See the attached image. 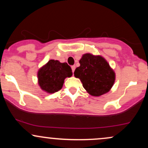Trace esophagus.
<instances>
[{"label":"esophagus","mask_w":148,"mask_h":148,"mask_svg":"<svg viewBox=\"0 0 148 148\" xmlns=\"http://www.w3.org/2000/svg\"><path fill=\"white\" fill-rule=\"evenodd\" d=\"M75 68H76L75 65H73V66H72V72H73V73H74V70H75Z\"/></svg>","instance_id":"obj_1"}]
</instances>
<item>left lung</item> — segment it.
<instances>
[{"label": "left lung", "mask_w": 148, "mask_h": 148, "mask_svg": "<svg viewBox=\"0 0 148 148\" xmlns=\"http://www.w3.org/2000/svg\"><path fill=\"white\" fill-rule=\"evenodd\" d=\"M79 63L74 71V76L80 79L90 95L100 96L111 90L115 81V73L103 58L86 53Z\"/></svg>", "instance_id": "obj_1"}]
</instances>
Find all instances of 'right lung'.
<instances>
[{
  "mask_svg": "<svg viewBox=\"0 0 148 148\" xmlns=\"http://www.w3.org/2000/svg\"><path fill=\"white\" fill-rule=\"evenodd\" d=\"M72 71L67 62L61 63L58 60H51L39 70V85L43 90L54 93L62 88L65 78L70 77Z\"/></svg>",
  "mask_w": 148,
  "mask_h": 148,
  "instance_id": "1",
  "label": "right lung"
}]
</instances>
